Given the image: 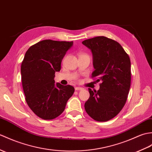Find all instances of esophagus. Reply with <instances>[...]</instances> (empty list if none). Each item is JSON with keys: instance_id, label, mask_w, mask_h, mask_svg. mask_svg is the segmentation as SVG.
<instances>
[{"instance_id": "34e87169", "label": "esophagus", "mask_w": 152, "mask_h": 152, "mask_svg": "<svg viewBox=\"0 0 152 152\" xmlns=\"http://www.w3.org/2000/svg\"><path fill=\"white\" fill-rule=\"evenodd\" d=\"M83 89L82 87H75V90L76 91H81V90H83Z\"/></svg>"}]
</instances>
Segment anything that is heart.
I'll use <instances>...</instances> for the list:
<instances>
[{
    "instance_id": "obj_1",
    "label": "heart",
    "mask_w": 152,
    "mask_h": 152,
    "mask_svg": "<svg viewBox=\"0 0 152 152\" xmlns=\"http://www.w3.org/2000/svg\"><path fill=\"white\" fill-rule=\"evenodd\" d=\"M87 56V54H80V56Z\"/></svg>"
}]
</instances>
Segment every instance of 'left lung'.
I'll return each instance as SVG.
<instances>
[{"mask_svg":"<svg viewBox=\"0 0 152 152\" xmlns=\"http://www.w3.org/2000/svg\"><path fill=\"white\" fill-rule=\"evenodd\" d=\"M82 44L93 54L92 77L101 81L100 89H89L85 109L91 118L105 122L114 118L124 106L131 85V62L118 42L104 36L86 39Z\"/></svg>","mask_w":152,"mask_h":152,"instance_id":"8db88e82","label":"left lung"}]
</instances>
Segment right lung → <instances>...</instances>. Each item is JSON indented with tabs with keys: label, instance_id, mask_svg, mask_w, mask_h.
Listing matches in <instances>:
<instances>
[{
	"label": "right lung",
	"instance_id": "add662e5",
	"mask_svg": "<svg viewBox=\"0 0 152 152\" xmlns=\"http://www.w3.org/2000/svg\"><path fill=\"white\" fill-rule=\"evenodd\" d=\"M72 45V41L43 40L30 47L24 55L20 72L25 99L42 119L61 115L75 92L72 86L54 81L55 72L60 71L62 59Z\"/></svg>",
	"mask_w": 152,
	"mask_h": 152
}]
</instances>
